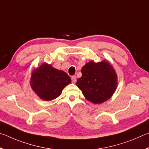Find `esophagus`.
Here are the masks:
<instances>
[{"mask_svg": "<svg viewBox=\"0 0 149 149\" xmlns=\"http://www.w3.org/2000/svg\"><path fill=\"white\" fill-rule=\"evenodd\" d=\"M76 81H77L76 76H72V83H74V84H75V83L76 82Z\"/></svg>", "mask_w": 149, "mask_h": 149, "instance_id": "esophagus-1", "label": "esophagus"}]
</instances>
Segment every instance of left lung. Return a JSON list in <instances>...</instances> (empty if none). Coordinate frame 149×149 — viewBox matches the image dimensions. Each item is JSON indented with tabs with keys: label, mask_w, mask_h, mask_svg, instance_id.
Here are the masks:
<instances>
[{
	"label": "left lung",
	"mask_w": 149,
	"mask_h": 149,
	"mask_svg": "<svg viewBox=\"0 0 149 149\" xmlns=\"http://www.w3.org/2000/svg\"><path fill=\"white\" fill-rule=\"evenodd\" d=\"M82 76L76 85L87 100L100 104L109 99L118 85V77L114 68L107 60L87 62L81 70Z\"/></svg>",
	"instance_id": "8db88e82"
}]
</instances>
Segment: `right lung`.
<instances>
[{"instance_id":"obj_1","label":"right lung","mask_w":149,"mask_h":149,"mask_svg":"<svg viewBox=\"0 0 149 149\" xmlns=\"http://www.w3.org/2000/svg\"><path fill=\"white\" fill-rule=\"evenodd\" d=\"M70 83L71 78L66 73L52 68L47 63L34 70L30 79L33 91L46 101L59 97L63 89Z\"/></svg>"}]
</instances>
